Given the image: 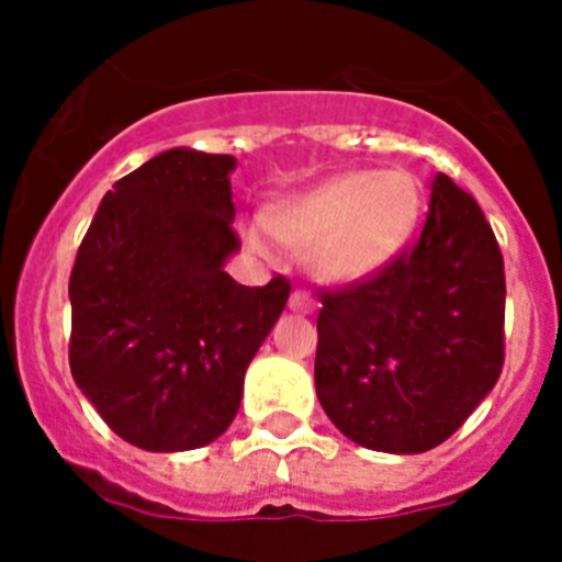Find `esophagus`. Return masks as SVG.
<instances>
[{
  "label": "esophagus",
  "instance_id": "34e87169",
  "mask_svg": "<svg viewBox=\"0 0 562 562\" xmlns=\"http://www.w3.org/2000/svg\"><path fill=\"white\" fill-rule=\"evenodd\" d=\"M290 310L292 312H301V315H312V312H315V301H312V297L306 295V292L295 290L290 295Z\"/></svg>",
  "mask_w": 562,
  "mask_h": 562
}]
</instances>
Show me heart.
Here are the masks:
<instances>
[{
	"label": "heart",
	"mask_w": 562,
	"mask_h": 562,
	"mask_svg": "<svg viewBox=\"0 0 562 562\" xmlns=\"http://www.w3.org/2000/svg\"><path fill=\"white\" fill-rule=\"evenodd\" d=\"M422 213L419 182L408 171H346L295 193L247 231L265 258L278 241L306 256V267L329 286L366 284L396 261Z\"/></svg>",
	"instance_id": "heart-1"
}]
</instances>
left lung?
Instances as JSON below:
<instances>
[{
	"instance_id": "obj_1",
	"label": "left lung",
	"mask_w": 562,
	"mask_h": 562,
	"mask_svg": "<svg viewBox=\"0 0 562 562\" xmlns=\"http://www.w3.org/2000/svg\"><path fill=\"white\" fill-rule=\"evenodd\" d=\"M321 301L315 391L355 445L434 450L498 382L504 258L479 202L445 173L416 245L366 284Z\"/></svg>"
}]
</instances>
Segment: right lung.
<instances>
[{
	"instance_id": "right-lung-1",
	"label": "right lung",
	"mask_w": 562,
	"mask_h": 562,
	"mask_svg": "<svg viewBox=\"0 0 562 562\" xmlns=\"http://www.w3.org/2000/svg\"><path fill=\"white\" fill-rule=\"evenodd\" d=\"M236 157L168 148L106 191L69 276V369L128 445L180 453L220 439L245 371L290 297V281L241 286Z\"/></svg>"
}]
</instances>
